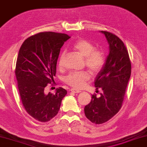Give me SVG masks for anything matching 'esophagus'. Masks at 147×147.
I'll return each instance as SVG.
<instances>
[{
  "instance_id": "esophagus-1",
  "label": "esophagus",
  "mask_w": 147,
  "mask_h": 147,
  "mask_svg": "<svg viewBox=\"0 0 147 147\" xmlns=\"http://www.w3.org/2000/svg\"><path fill=\"white\" fill-rule=\"evenodd\" d=\"M70 91L72 92L73 93H79L81 92V90H77V89H75V88H71L70 89Z\"/></svg>"
}]
</instances>
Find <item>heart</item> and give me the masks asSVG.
<instances>
[{
	"label": "heart",
	"instance_id": "obj_1",
	"mask_svg": "<svg viewBox=\"0 0 147 147\" xmlns=\"http://www.w3.org/2000/svg\"><path fill=\"white\" fill-rule=\"evenodd\" d=\"M72 49L85 59L86 66L94 72L99 71L105 61L103 53L100 51L95 50V47L92 43L86 40H79L72 45ZM64 53L61 55L59 65L61 66ZM90 78V74L87 71L72 72L67 76L65 81L68 85L75 88L84 87L86 82Z\"/></svg>",
	"mask_w": 147,
	"mask_h": 147
}]
</instances>
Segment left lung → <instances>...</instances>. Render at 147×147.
I'll return each mask as SVG.
<instances>
[{
  "instance_id": "obj_1",
  "label": "left lung",
  "mask_w": 147,
  "mask_h": 147,
  "mask_svg": "<svg viewBox=\"0 0 147 147\" xmlns=\"http://www.w3.org/2000/svg\"><path fill=\"white\" fill-rule=\"evenodd\" d=\"M105 35L109 45V54L94 80V86L102 92L98 98L92 95L90 102L85 106L86 118L95 124H102L115 116L121 109L131 76L128 51L118 37L107 31Z\"/></svg>"
}]
</instances>
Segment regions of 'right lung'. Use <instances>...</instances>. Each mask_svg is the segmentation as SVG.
I'll list each match as a JSON object with an SVG mask.
<instances>
[{
    "mask_svg": "<svg viewBox=\"0 0 147 147\" xmlns=\"http://www.w3.org/2000/svg\"><path fill=\"white\" fill-rule=\"evenodd\" d=\"M70 37L64 33L44 32L29 37L19 50L16 76L22 105L37 121H51L59 112L67 91L57 88L45 92L48 84L54 82L60 49Z\"/></svg>",
    "mask_w": 147,
    "mask_h": 147,
    "instance_id": "obj_1",
    "label": "right lung"
}]
</instances>
